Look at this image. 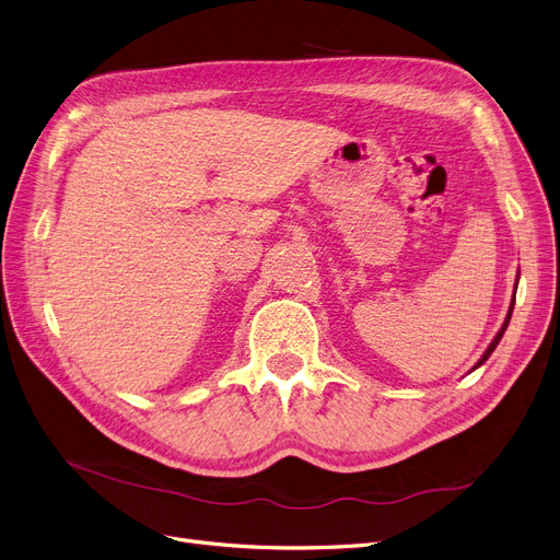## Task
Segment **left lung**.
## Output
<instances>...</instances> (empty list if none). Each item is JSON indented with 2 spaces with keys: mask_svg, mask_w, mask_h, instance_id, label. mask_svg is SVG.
<instances>
[{
  "mask_svg": "<svg viewBox=\"0 0 560 560\" xmlns=\"http://www.w3.org/2000/svg\"><path fill=\"white\" fill-rule=\"evenodd\" d=\"M514 291H516V285H514ZM512 308H514V302L510 304V312H508V318H505L503 327L499 329V335H495V337H493V341H491V343H489V348L485 350V355H482V358L478 360V364H475L472 369H478V366H482V364H485V362L489 360V355H491V353H493V350H495V346H499V341L503 339V335H505V329H508V323H510V316H512Z\"/></svg>",
  "mask_w": 560,
  "mask_h": 560,
  "instance_id": "obj_1",
  "label": "left lung"
}]
</instances>
